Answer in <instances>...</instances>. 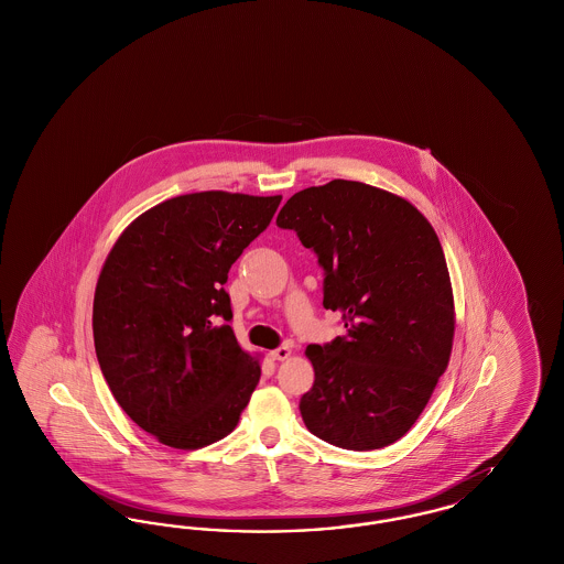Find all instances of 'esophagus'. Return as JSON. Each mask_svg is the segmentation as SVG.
<instances>
[{"label": "esophagus", "instance_id": "obj_1", "mask_svg": "<svg viewBox=\"0 0 564 564\" xmlns=\"http://www.w3.org/2000/svg\"><path fill=\"white\" fill-rule=\"evenodd\" d=\"M292 355V349L288 347V345H281V347H276L274 350H270V357L274 359V361H283V359H288Z\"/></svg>", "mask_w": 564, "mask_h": 564}]
</instances>
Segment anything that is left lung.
<instances>
[{
    "instance_id": "left-lung-1",
    "label": "left lung",
    "mask_w": 564,
    "mask_h": 564,
    "mask_svg": "<svg viewBox=\"0 0 564 564\" xmlns=\"http://www.w3.org/2000/svg\"><path fill=\"white\" fill-rule=\"evenodd\" d=\"M276 226L317 253L323 306L347 327L306 349L315 368L300 400L306 430L347 451L398 442L453 350L455 302L435 230L402 196L347 180L295 192Z\"/></svg>"
}]
</instances>
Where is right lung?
Listing matches in <instances>:
<instances>
[{
	"mask_svg": "<svg viewBox=\"0 0 564 564\" xmlns=\"http://www.w3.org/2000/svg\"><path fill=\"white\" fill-rule=\"evenodd\" d=\"M279 203L221 189L175 196L109 251L93 304L97 359L120 408L171 448L226 437L260 380V359L228 325L224 283Z\"/></svg>",
	"mask_w": 564,
	"mask_h": 564,
	"instance_id": "obj_1",
	"label": "right lung"
}]
</instances>
